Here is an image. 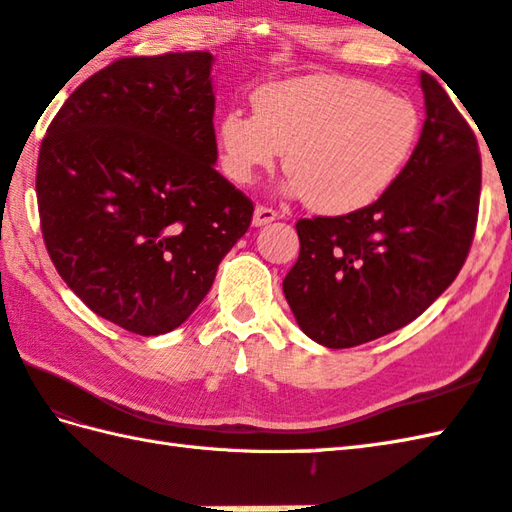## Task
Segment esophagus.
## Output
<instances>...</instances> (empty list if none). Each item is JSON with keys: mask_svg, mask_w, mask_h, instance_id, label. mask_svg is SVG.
<instances>
[{"mask_svg": "<svg viewBox=\"0 0 512 512\" xmlns=\"http://www.w3.org/2000/svg\"><path fill=\"white\" fill-rule=\"evenodd\" d=\"M277 220V211L268 209V206H255V213H253V226H266L270 222Z\"/></svg>", "mask_w": 512, "mask_h": 512, "instance_id": "esophagus-1", "label": "esophagus"}]
</instances>
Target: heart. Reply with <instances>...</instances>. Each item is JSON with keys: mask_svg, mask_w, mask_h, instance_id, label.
<instances>
[{"mask_svg": "<svg viewBox=\"0 0 512 512\" xmlns=\"http://www.w3.org/2000/svg\"><path fill=\"white\" fill-rule=\"evenodd\" d=\"M253 112H226L217 123L226 176L255 182L286 150L288 193L306 195L325 215H350L383 198L420 138V114L405 96L332 74L262 85Z\"/></svg>", "mask_w": 512, "mask_h": 512, "instance_id": "1", "label": "heart"}]
</instances>
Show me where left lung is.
<instances>
[{"label": "left lung", "instance_id": "1", "mask_svg": "<svg viewBox=\"0 0 512 512\" xmlns=\"http://www.w3.org/2000/svg\"><path fill=\"white\" fill-rule=\"evenodd\" d=\"M424 125L383 198L350 215L299 220L284 295L303 334L354 347L418 319L458 277L473 242L482 165L469 123L420 74Z\"/></svg>", "mask_w": 512, "mask_h": 512}]
</instances>
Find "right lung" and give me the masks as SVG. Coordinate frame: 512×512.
I'll use <instances>...</instances> for the list:
<instances>
[{
  "label": "right lung",
  "mask_w": 512,
  "mask_h": 512,
  "mask_svg": "<svg viewBox=\"0 0 512 512\" xmlns=\"http://www.w3.org/2000/svg\"><path fill=\"white\" fill-rule=\"evenodd\" d=\"M213 54L107 65L54 116L37 165L48 255L85 306L140 336L211 290L253 202L215 171Z\"/></svg>",
  "instance_id": "right-lung-1"
}]
</instances>
